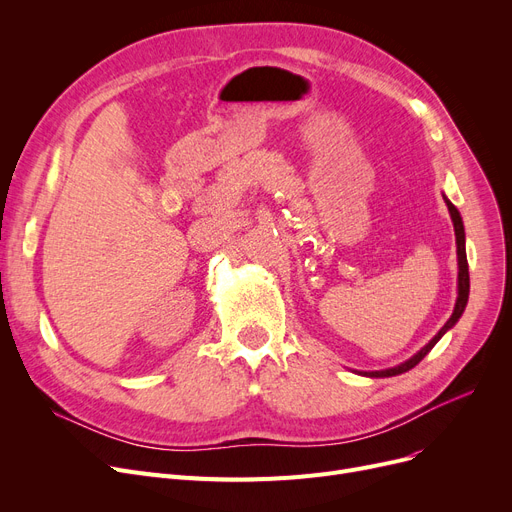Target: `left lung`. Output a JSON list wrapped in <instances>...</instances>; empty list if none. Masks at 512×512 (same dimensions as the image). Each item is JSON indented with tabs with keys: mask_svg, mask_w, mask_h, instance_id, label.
Instances as JSON below:
<instances>
[{
	"mask_svg": "<svg viewBox=\"0 0 512 512\" xmlns=\"http://www.w3.org/2000/svg\"><path fill=\"white\" fill-rule=\"evenodd\" d=\"M446 207L450 211V218H452V226H454V236H456V259H459V280H456V303H454V311L450 315V319L446 321V324L440 328V332L429 340L421 351H417L411 359H407L405 363L400 365H394V367H388V369H380V371H359L361 375H365V378H392V375H400L405 373L409 369H413L432 348L438 344V340L454 328L456 321L461 319L465 307H467V301H469V263H467V251H465V226H463V218L459 209H456L446 197Z\"/></svg>",
	"mask_w": 512,
	"mask_h": 512,
	"instance_id": "8db88e82",
	"label": "left lung"
}]
</instances>
